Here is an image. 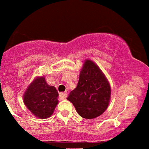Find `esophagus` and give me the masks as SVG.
I'll return each mask as SVG.
<instances>
[{"label":"esophagus","instance_id":"1","mask_svg":"<svg viewBox=\"0 0 149 149\" xmlns=\"http://www.w3.org/2000/svg\"><path fill=\"white\" fill-rule=\"evenodd\" d=\"M59 96H60V97H61V99H65L66 97H67V94L62 92V93H60Z\"/></svg>","mask_w":149,"mask_h":149}]
</instances>
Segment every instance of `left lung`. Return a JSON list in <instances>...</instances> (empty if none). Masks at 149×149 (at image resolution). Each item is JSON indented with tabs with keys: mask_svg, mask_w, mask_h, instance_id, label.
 Returning <instances> with one entry per match:
<instances>
[{
	"mask_svg": "<svg viewBox=\"0 0 149 149\" xmlns=\"http://www.w3.org/2000/svg\"><path fill=\"white\" fill-rule=\"evenodd\" d=\"M110 84L102 71L91 60H86L76 88L67 100L74 106L77 113L85 119L100 116L107 108L110 99Z\"/></svg>",
	"mask_w": 149,
	"mask_h": 149,
	"instance_id": "left-lung-1",
	"label": "left lung"
}]
</instances>
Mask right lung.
Segmentation results:
<instances>
[{
    "label": "right lung",
    "mask_w": 149,
    "mask_h": 149,
    "mask_svg": "<svg viewBox=\"0 0 149 149\" xmlns=\"http://www.w3.org/2000/svg\"><path fill=\"white\" fill-rule=\"evenodd\" d=\"M58 96L57 90L49 85L45 77H36L25 92L23 101L33 115L44 119L53 113L58 103Z\"/></svg>",
    "instance_id": "obj_1"
}]
</instances>
